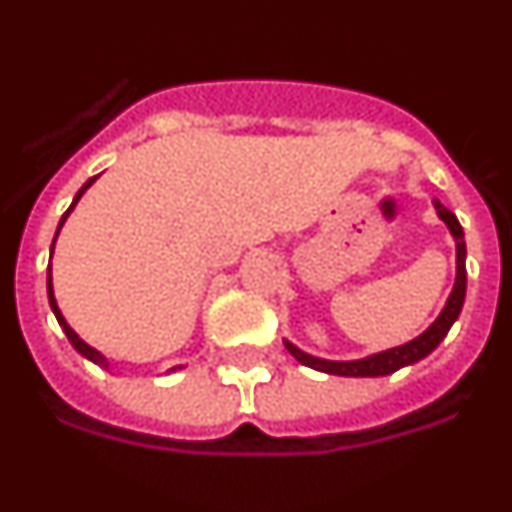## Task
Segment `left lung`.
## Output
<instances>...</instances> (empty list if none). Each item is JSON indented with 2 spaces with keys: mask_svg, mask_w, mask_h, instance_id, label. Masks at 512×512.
Wrapping results in <instances>:
<instances>
[{
  "mask_svg": "<svg viewBox=\"0 0 512 512\" xmlns=\"http://www.w3.org/2000/svg\"><path fill=\"white\" fill-rule=\"evenodd\" d=\"M435 210L440 221L450 229V236L455 239V283L453 291H450L448 302L442 307V312L437 315V320L424 330L422 336H416L414 341L403 343V346H395V349L380 351V354L364 356V359H351V362H333V359H320V356H312L307 351L296 349L291 341H283V346L289 349V354L294 356L296 362L304 364V367H312L317 372H325V375H341V377H385L398 372L401 367H409L416 364L419 359L429 356L432 351L440 346V341L448 336V330L453 328V322L458 320L463 309V299H466V242H463V229L458 218L450 213L445 205H440V200H435Z\"/></svg>",
  "mask_w": 512,
  "mask_h": 512,
  "instance_id": "8db88e82",
  "label": "left lung"
}]
</instances>
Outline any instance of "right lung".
<instances>
[{
    "instance_id": "1",
    "label": "right lung",
    "mask_w": 512,
    "mask_h": 512,
    "mask_svg": "<svg viewBox=\"0 0 512 512\" xmlns=\"http://www.w3.org/2000/svg\"><path fill=\"white\" fill-rule=\"evenodd\" d=\"M96 179H98V176H93V179H88V182H85L83 187H80V192H77V195H75V200H72V205H70V208H67V213H64V216H62V221H59V226H57V236H59V231H62V226H64V221H67V216H70L72 210H75L77 200H80V197L85 195V190H88L90 184L96 182ZM57 236H54V242H57ZM54 242H51V252H54ZM46 291H49V304H51V312H54V317H57V322H59V325H62L64 336L70 338V343H72V346H75V351H77V354H83L85 359H90V362H93V364H101V367H109V359H106V356H103L101 351H96V349H93V346H88V343H85L83 338L77 336L75 330H72L70 325H67V320H64L62 309H59L57 299H54V286H51V265H49V270H46ZM176 369H182V367H171V372H176Z\"/></svg>"
}]
</instances>
